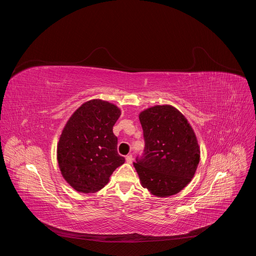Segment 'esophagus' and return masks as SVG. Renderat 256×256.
I'll return each mask as SVG.
<instances>
[{
    "label": "esophagus",
    "instance_id": "esophagus-1",
    "mask_svg": "<svg viewBox=\"0 0 256 256\" xmlns=\"http://www.w3.org/2000/svg\"><path fill=\"white\" fill-rule=\"evenodd\" d=\"M126 161L128 164H132V155H128V156L126 157Z\"/></svg>",
    "mask_w": 256,
    "mask_h": 256
}]
</instances>
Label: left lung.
Wrapping results in <instances>:
<instances>
[{
	"mask_svg": "<svg viewBox=\"0 0 256 256\" xmlns=\"http://www.w3.org/2000/svg\"><path fill=\"white\" fill-rule=\"evenodd\" d=\"M144 156L134 163L140 184L157 198L180 192L200 163L198 138L186 118L172 105H155L138 114Z\"/></svg>",
	"mask_w": 256,
	"mask_h": 256,
	"instance_id": "left-lung-1",
	"label": "left lung"
}]
</instances>
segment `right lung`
<instances>
[{
  "label": "right lung",
  "mask_w": 256,
  "mask_h": 256,
  "mask_svg": "<svg viewBox=\"0 0 256 256\" xmlns=\"http://www.w3.org/2000/svg\"><path fill=\"white\" fill-rule=\"evenodd\" d=\"M120 114L116 104L92 99L83 103L64 124L56 159L62 176L76 192H97L124 163L118 154V138L112 132Z\"/></svg>",
  "instance_id": "right-lung-1"
}]
</instances>
